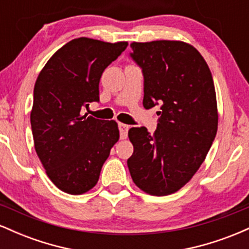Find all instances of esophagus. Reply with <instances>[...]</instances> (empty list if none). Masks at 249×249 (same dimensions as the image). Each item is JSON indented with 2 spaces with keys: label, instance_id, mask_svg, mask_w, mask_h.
Returning a JSON list of instances; mask_svg holds the SVG:
<instances>
[{
  "label": "esophagus",
  "instance_id": "1",
  "mask_svg": "<svg viewBox=\"0 0 249 249\" xmlns=\"http://www.w3.org/2000/svg\"><path fill=\"white\" fill-rule=\"evenodd\" d=\"M118 127H119V132H121V138L122 139H126L127 131H128V125L123 124V123H119Z\"/></svg>",
  "mask_w": 249,
  "mask_h": 249
}]
</instances>
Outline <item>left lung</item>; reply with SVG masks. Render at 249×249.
Wrapping results in <instances>:
<instances>
[{
    "instance_id": "1",
    "label": "left lung",
    "mask_w": 249,
    "mask_h": 249,
    "mask_svg": "<svg viewBox=\"0 0 249 249\" xmlns=\"http://www.w3.org/2000/svg\"><path fill=\"white\" fill-rule=\"evenodd\" d=\"M131 57L144 75L145 108L160 105L158 127H131L133 154L127 159L133 182L162 196L187 184L206 158L218 130L213 77L193 45L181 41L131 43Z\"/></svg>"
}]
</instances>
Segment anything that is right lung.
<instances>
[{
	"mask_svg": "<svg viewBox=\"0 0 249 249\" xmlns=\"http://www.w3.org/2000/svg\"><path fill=\"white\" fill-rule=\"evenodd\" d=\"M126 47L127 42L75 38L50 57L37 77L30 112L34 144L47 176L63 192L79 196L95 187L118 142L115 121L83 116L82 110L99 101L103 71Z\"/></svg>",
	"mask_w": 249,
	"mask_h": 249,
	"instance_id": "add662e5",
	"label": "right lung"
}]
</instances>
